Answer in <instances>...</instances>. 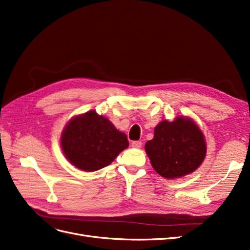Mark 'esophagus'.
<instances>
[{"label":"esophagus","mask_w":250,"mask_h":250,"mask_svg":"<svg viewBox=\"0 0 250 250\" xmlns=\"http://www.w3.org/2000/svg\"><path fill=\"white\" fill-rule=\"evenodd\" d=\"M132 147L141 148L142 147V142H141V141H134V142H132Z\"/></svg>","instance_id":"esophagus-1"}]
</instances>
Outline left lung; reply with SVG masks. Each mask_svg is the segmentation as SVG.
Segmentation results:
<instances>
[{"instance_id":"8db88e82","label":"left lung","mask_w":250,"mask_h":250,"mask_svg":"<svg viewBox=\"0 0 250 250\" xmlns=\"http://www.w3.org/2000/svg\"><path fill=\"white\" fill-rule=\"evenodd\" d=\"M145 150L158 175L172 180L200 167L206 155V143L193 119L177 116L175 121L165 119L155 126L154 137L145 144Z\"/></svg>"}]
</instances>
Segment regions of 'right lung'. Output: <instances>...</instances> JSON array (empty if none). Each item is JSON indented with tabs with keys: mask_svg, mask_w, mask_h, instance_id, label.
<instances>
[{
	"mask_svg": "<svg viewBox=\"0 0 250 250\" xmlns=\"http://www.w3.org/2000/svg\"><path fill=\"white\" fill-rule=\"evenodd\" d=\"M60 143L70 164L84 171L109 166L128 147L126 135L95 110L72 117L63 129Z\"/></svg>",
	"mask_w": 250,
	"mask_h": 250,
	"instance_id": "1",
	"label": "right lung"
}]
</instances>
